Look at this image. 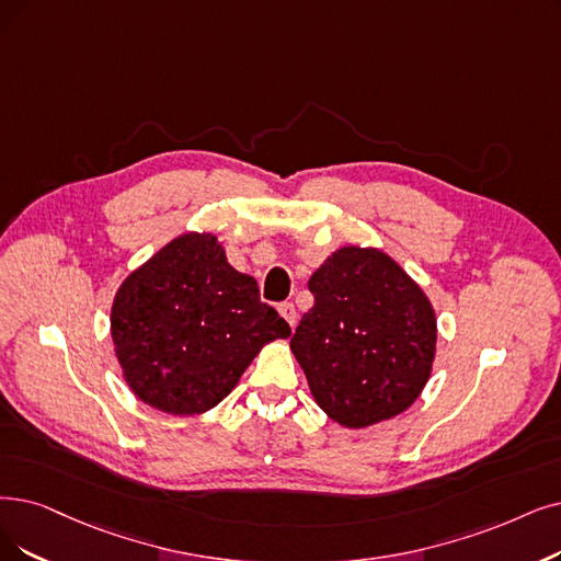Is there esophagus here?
<instances>
[{
  "instance_id": "obj_1",
  "label": "esophagus",
  "mask_w": 561,
  "mask_h": 561,
  "mask_svg": "<svg viewBox=\"0 0 561 561\" xmlns=\"http://www.w3.org/2000/svg\"><path fill=\"white\" fill-rule=\"evenodd\" d=\"M278 312H280V318L289 324V327H297V310H295V306L293 304H280L278 306Z\"/></svg>"
}]
</instances>
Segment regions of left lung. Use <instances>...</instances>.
<instances>
[{
  "label": "left lung",
  "mask_w": 561,
  "mask_h": 561,
  "mask_svg": "<svg viewBox=\"0 0 561 561\" xmlns=\"http://www.w3.org/2000/svg\"><path fill=\"white\" fill-rule=\"evenodd\" d=\"M308 289L316 306L289 350L322 412L356 431L412 408L437 347L435 308L421 285L385 251L343 245Z\"/></svg>",
  "instance_id": "1"
}]
</instances>
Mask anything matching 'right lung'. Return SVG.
Masks as SVG:
<instances>
[{
    "instance_id": "right-lung-1",
    "label": "right lung",
    "mask_w": 561,
    "mask_h": 561,
    "mask_svg": "<svg viewBox=\"0 0 561 561\" xmlns=\"http://www.w3.org/2000/svg\"><path fill=\"white\" fill-rule=\"evenodd\" d=\"M110 335L124 382L145 405L193 416L230 396L264 345L289 339V327L216 234L184 232L124 278Z\"/></svg>"
}]
</instances>
